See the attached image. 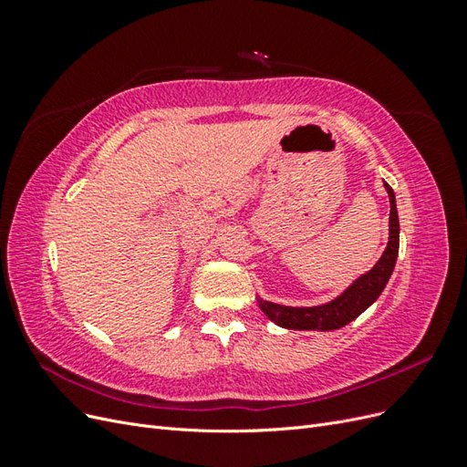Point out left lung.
<instances>
[{"label": "left lung", "mask_w": 467, "mask_h": 467, "mask_svg": "<svg viewBox=\"0 0 467 467\" xmlns=\"http://www.w3.org/2000/svg\"><path fill=\"white\" fill-rule=\"evenodd\" d=\"M384 187L389 196V239L379 261L368 273H364L357 280H352V285L348 288H345L335 300L327 304L312 307H294L257 298L259 307L268 319L285 329L335 331L345 327L347 323L355 321L364 309H368L379 298V294L384 292L393 273V266L400 253V218L398 206H395V194L388 182H384Z\"/></svg>", "instance_id": "left-lung-1"}]
</instances>
